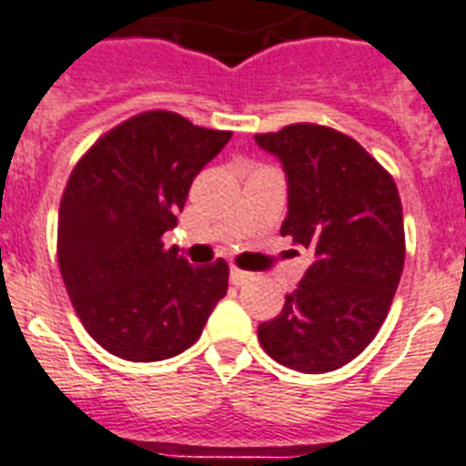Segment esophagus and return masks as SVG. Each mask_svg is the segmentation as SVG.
Instances as JSON below:
<instances>
[{"mask_svg": "<svg viewBox=\"0 0 466 466\" xmlns=\"http://www.w3.org/2000/svg\"><path fill=\"white\" fill-rule=\"evenodd\" d=\"M253 275L251 272H246V270H239V268H232V270H229V282H232V285H246V282H248V279H251Z\"/></svg>", "mask_w": 466, "mask_h": 466, "instance_id": "esophagus-1", "label": "esophagus"}]
</instances>
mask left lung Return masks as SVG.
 <instances>
[{
    "instance_id": "obj_1",
    "label": "left lung",
    "mask_w": 466,
    "mask_h": 466,
    "mask_svg": "<svg viewBox=\"0 0 466 466\" xmlns=\"http://www.w3.org/2000/svg\"><path fill=\"white\" fill-rule=\"evenodd\" d=\"M282 162L279 234L316 253L278 319L258 325L263 350L301 373H328L369 347L404 268L402 203L392 177L354 138L319 124L253 136Z\"/></svg>"
}]
</instances>
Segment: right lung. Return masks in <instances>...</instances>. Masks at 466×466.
<instances>
[{"mask_svg": "<svg viewBox=\"0 0 466 466\" xmlns=\"http://www.w3.org/2000/svg\"><path fill=\"white\" fill-rule=\"evenodd\" d=\"M229 131L174 112L119 124L83 155L59 206L56 256L90 338L127 361H162L188 350L227 294L225 260L194 268L165 248L196 174Z\"/></svg>", "mask_w": 466, "mask_h": 466, "instance_id": "right-lung-1", "label": "right lung"}]
</instances>
